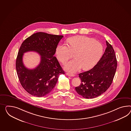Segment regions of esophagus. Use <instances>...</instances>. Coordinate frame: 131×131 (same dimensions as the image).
Segmentation results:
<instances>
[{
  "instance_id": "34e87169",
  "label": "esophagus",
  "mask_w": 131,
  "mask_h": 131,
  "mask_svg": "<svg viewBox=\"0 0 131 131\" xmlns=\"http://www.w3.org/2000/svg\"><path fill=\"white\" fill-rule=\"evenodd\" d=\"M66 74L67 75V76H69V77H74V74L69 73H67Z\"/></svg>"
}]
</instances>
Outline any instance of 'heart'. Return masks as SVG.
I'll use <instances>...</instances> for the list:
<instances>
[{
	"label": "heart",
	"instance_id": "1",
	"mask_svg": "<svg viewBox=\"0 0 131 131\" xmlns=\"http://www.w3.org/2000/svg\"><path fill=\"white\" fill-rule=\"evenodd\" d=\"M68 46L60 44L56 49L58 60L65 64L73 57L74 59L64 67L66 70L75 72L82 68L84 70L94 67L103 53V47L100 42L93 38L84 36L72 37L68 40Z\"/></svg>",
	"mask_w": 131,
	"mask_h": 131
}]
</instances>
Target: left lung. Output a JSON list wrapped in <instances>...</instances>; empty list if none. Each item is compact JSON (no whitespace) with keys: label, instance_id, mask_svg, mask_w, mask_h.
Instances as JSON below:
<instances>
[{"label":"left lung","instance_id":"left-lung-1","mask_svg":"<svg viewBox=\"0 0 131 131\" xmlns=\"http://www.w3.org/2000/svg\"><path fill=\"white\" fill-rule=\"evenodd\" d=\"M107 47L97 64L90 70L79 74L81 84L75 88L82 97L91 99L103 94L110 86L117 68V60L111 45Z\"/></svg>","mask_w":131,"mask_h":131}]
</instances>
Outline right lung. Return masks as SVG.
Returning <instances> with one entry per match:
<instances>
[{"label": "right lung", "instance_id": "obj_1", "mask_svg": "<svg viewBox=\"0 0 131 131\" xmlns=\"http://www.w3.org/2000/svg\"><path fill=\"white\" fill-rule=\"evenodd\" d=\"M63 37L37 32L27 38L21 44L16 67L20 84L30 94L42 97L49 94L55 86L59 76L64 74L54 57L57 45ZM29 51L37 52L41 56L40 64L32 70L27 69L23 62V53Z\"/></svg>", "mask_w": 131, "mask_h": 131}]
</instances>
